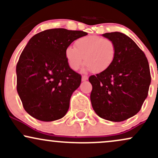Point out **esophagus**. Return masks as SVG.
Returning a JSON list of instances; mask_svg holds the SVG:
<instances>
[{
  "mask_svg": "<svg viewBox=\"0 0 158 158\" xmlns=\"http://www.w3.org/2000/svg\"><path fill=\"white\" fill-rule=\"evenodd\" d=\"M88 76L84 75V76H82V77H81V80L82 81H86V80H88Z\"/></svg>",
  "mask_w": 158,
  "mask_h": 158,
  "instance_id": "obj_1",
  "label": "esophagus"
}]
</instances>
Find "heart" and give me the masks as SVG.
Here are the masks:
<instances>
[{"label":"heart","instance_id":"heart-1","mask_svg":"<svg viewBox=\"0 0 158 158\" xmlns=\"http://www.w3.org/2000/svg\"><path fill=\"white\" fill-rule=\"evenodd\" d=\"M117 48L112 40L98 35L81 37L64 51L65 59L72 70H77L84 63L94 73H102L113 64Z\"/></svg>","mask_w":158,"mask_h":158}]
</instances>
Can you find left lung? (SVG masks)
I'll list each match as a JSON object with an SVG mask.
<instances>
[{
	"label": "left lung",
	"instance_id": "left-lung-1",
	"mask_svg": "<svg viewBox=\"0 0 158 158\" xmlns=\"http://www.w3.org/2000/svg\"><path fill=\"white\" fill-rule=\"evenodd\" d=\"M102 35L114 41L117 54L109 68L89 77L90 101L101 118L121 122L138 113L147 97L149 65L143 50L128 36L119 32Z\"/></svg>",
	"mask_w": 158,
	"mask_h": 158
}]
</instances>
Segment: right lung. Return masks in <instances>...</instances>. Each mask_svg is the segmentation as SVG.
I'll list each match as a JSON object with an SVG mask.
<instances>
[{"label": "right lung", "mask_w": 158, "mask_h": 158, "mask_svg": "<svg viewBox=\"0 0 158 158\" xmlns=\"http://www.w3.org/2000/svg\"><path fill=\"white\" fill-rule=\"evenodd\" d=\"M88 33L63 28L47 30L30 39L16 65L17 91L23 108L34 118L50 122L68 112L80 74L68 66L64 51Z\"/></svg>", "instance_id": "right-lung-1"}]
</instances>
